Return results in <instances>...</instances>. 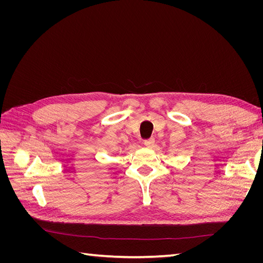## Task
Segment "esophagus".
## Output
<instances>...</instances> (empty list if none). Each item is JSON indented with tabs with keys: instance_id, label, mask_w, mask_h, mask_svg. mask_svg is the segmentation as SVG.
Segmentation results:
<instances>
[{
	"instance_id": "esophagus-1",
	"label": "esophagus",
	"mask_w": 263,
	"mask_h": 263,
	"mask_svg": "<svg viewBox=\"0 0 263 263\" xmlns=\"http://www.w3.org/2000/svg\"><path fill=\"white\" fill-rule=\"evenodd\" d=\"M154 142H155V140H154L153 138L146 139V140L144 141V145H145L147 148H151V147H153V145H154Z\"/></svg>"
}]
</instances>
